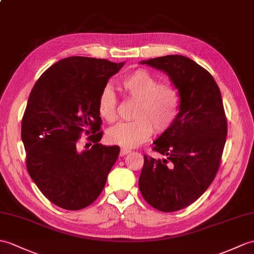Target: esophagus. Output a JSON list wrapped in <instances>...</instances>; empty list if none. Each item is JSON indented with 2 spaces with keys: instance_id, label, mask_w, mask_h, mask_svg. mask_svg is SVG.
<instances>
[{
  "instance_id": "1",
  "label": "esophagus",
  "mask_w": 254,
  "mask_h": 254,
  "mask_svg": "<svg viewBox=\"0 0 254 254\" xmlns=\"http://www.w3.org/2000/svg\"><path fill=\"white\" fill-rule=\"evenodd\" d=\"M129 152H131V150H129V149L122 148V149H121V151H120V156H126V155L129 154Z\"/></svg>"
}]
</instances>
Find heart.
<instances>
[{"label":"heart","instance_id":"obj_1","mask_svg":"<svg viewBox=\"0 0 254 254\" xmlns=\"http://www.w3.org/2000/svg\"><path fill=\"white\" fill-rule=\"evenodd\" d=\"M127 95L137 100L133 109L134 120L121 122L107 132L109 143L134 148L156 133H164L174 125L180 111V95L170 83H159L158 78L145 69L134 70L120 82ZM118 99L113 88L106 85L97 99L98 113L108 122L117 120Z\"/></svg>","mask_w":254,"mask_h":254}]
</instances>
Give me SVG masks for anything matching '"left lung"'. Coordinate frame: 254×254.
Instances as JSON below:
<instances>
[{
	"label": "left lung",
	"mask_w": 254,
	"mask_h": 254,
	"mask_svg": "<svg viewBox=\"0 0 254 254\" xmlns=\"http://www.w3.org/2000/svg\"><path fill=\"white\" fill-rule=\"evenodd\" d=\"M140 64L169 75L179 90L180 111L154 141V150L164 158L144 156L139 190L155 209L179 211L208 190L220 168L227 135L221 91L210 72L188 57L168 55Z\"/></svg>",
	"instance_id": "left-lung-1"
}]
</instances>
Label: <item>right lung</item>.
Masks as SVG:
<instances>
[{
  "instance_id": "add662e5",
  "label": "right lung",
  "mask_w": 254,
  "mask_h": 254,
  "mask_svg": "<svg viewBox=\"0 0 254 254\" xmlns=\"http://www.w3.org/2000/svg\"><path fill=\"white\" fill-rule=\"evenodd\" d=\"M125 63L72 56L53 64L34 84L21 122L29 175L51 202L81 210L103 191L120 148L104 146L97 99ZM85 131L93 143L79 152Z\"/></svg>"
}]
</instances>
